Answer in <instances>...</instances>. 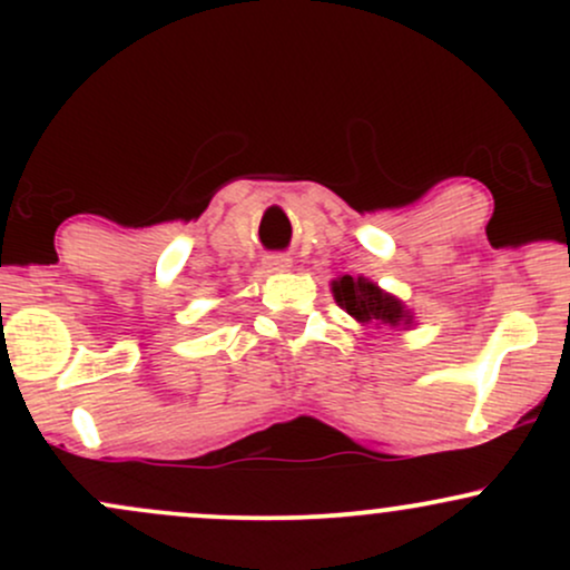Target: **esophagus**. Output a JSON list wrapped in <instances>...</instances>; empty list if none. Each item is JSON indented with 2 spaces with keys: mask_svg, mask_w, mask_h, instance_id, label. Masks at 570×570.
Returning <instances> with one entry per match:
<instances>
[{
  "mask_svg": "<svg viewBox=\"0 0 570 570\" xmlns=\"http://www.w3.org/2000/svg\"><path fill=\"white\" fill-rule=\"evenodd\" d=\"M263 265H265L267 273H284V271H289V267H292V259L286 257V254H267Z\"/></svg>",
  "mask_w": 570,
  "mask_h": 570,
  "instance_id": "34e87169",
  "label": "esophagus"
}]
</instances>
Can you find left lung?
Masks as SVG:
<instances>
[{"instance_id":"left-lung-1","label":"left lung","mask_w":570,"mask_h":570,"mask_svg":"<svg viewBox=\"0 0 570 570\" xmlns=\"http://www.w3.org/2000/svg\"><path fill=\"white\" fill-rule=\"evenodd\" d=\"M332 292H335L337 305L345 307L348 316L356 318V322L362 324L381 322L389 326L412 324V313L402 305V299H396L394 294L383 292L381 286L372 284L370 278L340 276L337 281H332Z\"/></svg>"}]
</instances>
